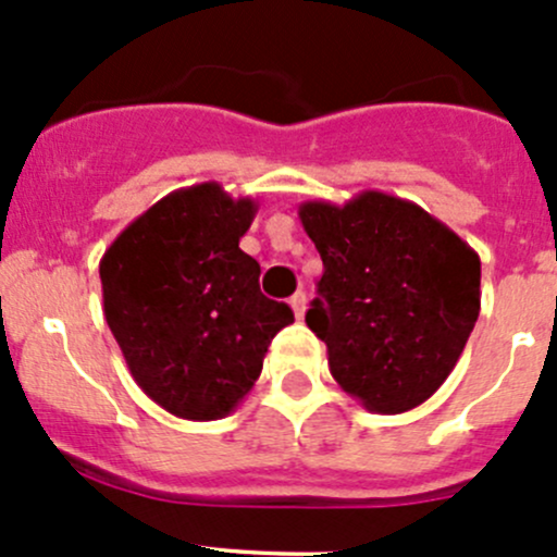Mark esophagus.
Wrapping results in <instances>:
<instances>
[{"label":"esophagus","mask_w":557,"mask_h":557,"mask_svg":"<svg viewBox=\"0 0 557 557\" xmlns=\"http://www.w3.org/2000/svg\"><path fill=\"white\" fill-rule=\"evenodd\" d=\"M290 309H294L296 318H304V312H307V294L304 290H298V294L290 296Z\"/></svg>","instance_id":"obj_1"}]
</instances>
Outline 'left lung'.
Here are the masks:
<instances>
[{
	"mask_svg": "<svg viewBox=\"0 0 557 557\" xmlns=\"http://www.w3.org/2000/svg\"><path fill=\"white\" fill-rule=\"evenodd\" d=\"M323 259L307 325L338 386L373 413L430 400L480 314V259L417 202L366 189L344 205H298Z\"/></svg>",
	"mask_w": 557,
	"mask_h": 557,
	"instance_id": "obj_1",
	"label": "left lung"
}]
</instances>
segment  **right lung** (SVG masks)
<instances>
[{"instance_id":"1","label":"right lung","mask_w":557,"mask_h":557,"mask_svg":"<svg viewBox=\"0 0 557 557\" xmlns=\"http://www.w3.org/2000/svg\"><path fill=\"white\" fill-rule=\"evenodd\" d=\"M259 202L219 181L175 189L116 234L103 253V314L133 379L189 421L230 417L261 376L288 304L259 288V261L239 250Z\"/></svg>"}]
</instances>
